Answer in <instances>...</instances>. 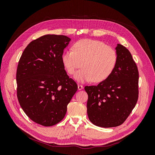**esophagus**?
I'll return each instance as SVG.
<instances>
[{
    "label": "esophagus",
    "instance_id": "obj_1",
    "mask_svg": "<svg viewBox=\"0 0 155 155\" xmlns=\"http://www.w3.org/2000/svg\"><path fill=\"white\" fill-rule=\"evenodd\" d=\"M78 90H81V89L83 88V86L82 85H80V84H78Z\"/></svg>",
    "mask_w": 155,
    "mask_h": 155
}]
</instances>
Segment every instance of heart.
Wrapping results in <instances>:
<instances>
[{"label":"heart","mask_w":155,"mask_h":155,"mask_svg":"<svg viewBox=\"0 0 155 155\" xmlns=\"http://www.w3.org/2000/svg\"><path fill=\"white\" fill-rule=\"evenodd\" d=\"M73 50H65L62 62L68 74H75L77 81L85 82L92 80L99 83L105 80L113 72L118 60L116 50L104 42L90 39L77 41Z\"/></svg>","instance_id":"heart-1"}]
</instances>
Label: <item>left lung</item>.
I'll return each instance as SVG.
<instances>
[{
	"mask_svg": "<svg viewBox=\"0 0 155 155\" xmlns=\"http://www.w3.org/2000/svg\"><path fill=\"white\" fill-rule=\"evenodd\" d=\"M118 60L113 72L97 86H86L87 114L91 122L101 127L122 124L132 112L138 98L139 74L127 48L118 44Z\"/></svg>",
	"mask_w": 155,
	"mask_h": 155,
	"instance_id": "left-lung-1",
	"label": "left lung"
}]
</instances>
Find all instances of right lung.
<instances>
[{"label":"right lung","instance_id":"obj_1","mask_svg":"<svg viewBox=\"0 0 155 155\" xmlns=\"http://www.w3.org/2000/svg\"><path fill=\"white\" fill-rule=\"evenodd\" d=\"M70 41L65 35L42 36L28 44L18 61V102L26 114L41 125L50 127L60 122L78 91L61 59Z\"/></svg>","mask_w":155,"mask_h":155}]
</instances>
